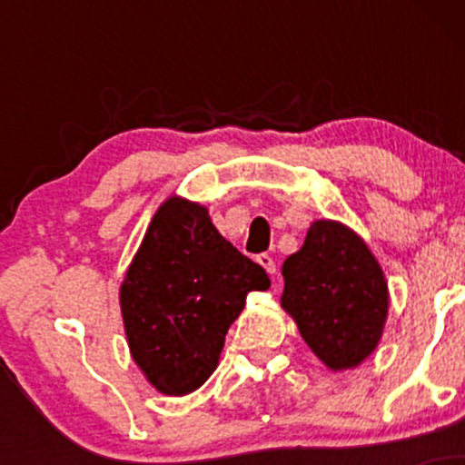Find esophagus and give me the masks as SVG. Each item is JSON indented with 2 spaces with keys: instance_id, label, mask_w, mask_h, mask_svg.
<instances>
[{
  "instance_id": "esophagus-1",
  "label": "esophagus",
  "mask_w": 465,
  "mask_h": 465,
  "mask_svg": "<svg viewBox=\"0 0 465 465\" xmlns=\"http://www.w3.org/2000/svg\"><path fill=\"white\" fill-rule=\"evenodd\" d=\"M258 262L264 266V271H266V273H269V275H275V271H277V266H275V260L271 258L269 253H260V255H258Z\"/></svg>"
}]
</instances>
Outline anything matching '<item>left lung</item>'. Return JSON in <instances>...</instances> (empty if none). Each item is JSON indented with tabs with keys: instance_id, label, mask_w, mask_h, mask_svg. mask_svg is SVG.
<instances>
[{
	"instance_id": "8db88e82",
	"label": "left lung",
	"mask_w": 465,
	"mask_h": 465,
	"mask_svg": "<svg viewBox=\"0 0 465 465\" xmlns=\"http://www.w3.org/2000/svg\"><path fill=\"white\" fill-rule=\"evenodd\" d=\"M282 306L330 370H348L378 345L389 292L367 244L341 223L317 221L303 247L288 255Z\"/></svg>"
}]
</instances>
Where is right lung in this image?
<instances>
[{
	"label": "right lung",
	"mask_w": 465,
	"mask_h": 465,
	"mask_svg": "<svg viewBox=\"0 0 465 465\" xmlns=\"http://www.w3.org/2000/svg\"><path fill=\"white\" fill-rule=\"evenodd\" d=\"M269 275L227 242L205 207L168 199L120 288L133 359L165 396H185L216 370L229 325Z\"/></svg>",
	"instance_id": "add662e5"
}]
</instances>
